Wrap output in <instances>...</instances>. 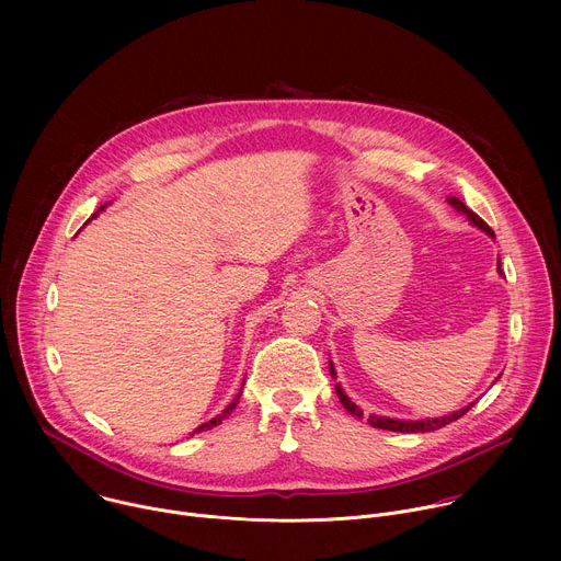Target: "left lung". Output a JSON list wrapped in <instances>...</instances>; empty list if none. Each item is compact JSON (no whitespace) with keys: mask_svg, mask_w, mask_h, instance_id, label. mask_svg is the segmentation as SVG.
<instances>
[{"mask_svg":"<svg viewBox=\"0 0 561 561\" xmlns=\"http://www.w3.org/2000/svg\"><path fill=\"white\" fill-rule=\"evenodd\" d=\"M446 202H448L457 213L466 215V219H468L474 228L484 230L489 237L495 239V232L491 230V226H489L482 217H479L477 213H472L461 199H457V197H446ZM497 273L504 275V273H502V262H497ZM329 370H331V377L337 379V373H335L333 362H329ZM495 381H497V379H495ZM335 392H337V397H340L342 407H344L353 417H357V420L364 417V411L344 392V388H342L340 381L335 383ZM472 404H474V402H470L468 407H463V409H459V411H455V413L442 415V417H424V420H397V417H383V415H368V424H370L373 428H383V431H392V433H433V431H439V428L448 426L450 422L459 420L461 415H466V413L472 409Z\"/></svg>","mask_w":561,"mask_h":561,"instance_id":"obj_1","label":"left lung"}]
</instances>
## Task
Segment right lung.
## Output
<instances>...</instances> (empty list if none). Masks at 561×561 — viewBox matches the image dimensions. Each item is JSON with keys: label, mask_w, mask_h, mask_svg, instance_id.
I'll list each match as a JSON object with an SVG mask.
<instances>
[{"label": "right lung", "mask_w": 561, "mask_h": 561, "mask_svg": "<svg viewBox=\"0 0 561 561\" xmlns=\"http://www.w3.org/2000/svg\"><path fill=\"white\" fill-rule=\"evenodd\" d=\"M108 204H111V202H108ZM108 204H104V206H100V210H98V213H95V215H93V217H98V215H100V213H102V210H104V208H106V206H108ZM242 388H244V383H242ZM239 397H242V390H239V392H237V394H234V399H232V402H230V404H228V407H226V409H224V411H221V413H219V415H217V417H213V420H210V422H206V424H202V426H197V428H195V431H193V433H202V431H210V428H213V426H219V424H221V422H224V420H226V417H228V415H230V413H232V409H234V407H237V402H239Z\"/></svg>", "instance_id": "1"}]
</instances>
